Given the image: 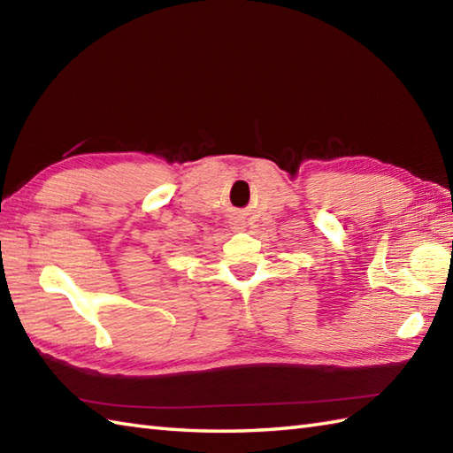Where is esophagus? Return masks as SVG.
Masks as SVG:
<instances>
[{"label":"esophagus","instance_id":"obj_1","mask_svg":"<svg viewBox=\"0 0 453 453\" xmlns=\"http://www.w3.org/2000/svg\"><path fill=\"white\" fill-rule=\"evenodd\" d=\"M234 229H235V232H242V229L245 227V224H243V221L242 219H234Z\"/></svg>","mask_w":453,"mask_h":453}]
</instances>
